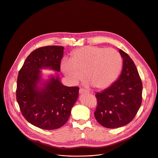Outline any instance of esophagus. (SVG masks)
<instances>
[{"mask_svg":"<svg viewBox=\"0 0 158 158\" xmlns=\"http://www.w3.org/2000/svg\"><path fill=\"white\" fill-rule=\"evenodd\" d=\"M89 91L87 90L84 89V88H80L79 89V93L80 94H83V93H88Z\"/></svg>","mask_w":158,"mask_h":158,"instance_id":"1","label":"esophagus"}]
</instances>
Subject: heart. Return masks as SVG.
Segmentation results:
<instances>
[{
  "instance_id": "b5f03b06",
  "label": "heart",
  "mask_w": 158,
  "mask_h": 158,
  "mask_svg": "<svg viewBox=\"0 0 158 158\" xmlns=\"http://www.w3.org/2000/svg\"><path fill=\"white\" fill-rule=\"evenodd\" d=\"M120 54L112 48L85 46L73 51L69 59L61 64L62 73L73 83L83 77L98 89H104L113 83L121 71Z\"/></svg>"
}]
</instances>
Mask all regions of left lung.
I'll return each mask as SVG.
<instances>
[{"label":"left lung","instance_id":"8db88e82","mask_svg":"<svg viewBox=\"0 0 158 158\" xmlns=\"http://www.w3.org/2000/svg\"><path fill=\"white\" fill-rule=\"evenodd\" d=\"M123 59L118 81L95 95L97 121L107 128H117L129 123L136 116L142 102L143 83L136 65L127 54L119 49Z\"/></svg>","mask_w":158,"mask_h":158}]
</instances>
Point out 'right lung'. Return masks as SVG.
I'll list each match as a JSON object with an SVG mask.
<instances>
[{
  "label": "right lung",
  "mask_w": 158,
  "mask_h": 158,
  "mask_svg": "<svg viewBox=\"0 0 158 158\" xmlns=\"http://www.w3.org/2000/svg\"><path fill=\"white\" fill-rule=\"evenodd\" d=\"M64 47L49 46L32 51L19 72L16 99L24 118L32 125L46 130L56 129L68 120L79 87L62 85L59 76L52 77L42 89L37 86L39 69L49 67L60 71Z\"/></svg>",
  "instance_id": "add662e5"
}]
</instances>
